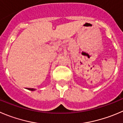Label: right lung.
Wrapping results in <instances>:
<instances>
[{
  "mask_svg": "<svg viewBox=\"0 0 123 123\" xmlns=\"http://www.w3.org/2000/svg\"><path fill=\"white\" fill-rule=\"evenodd\" d=\"M27 89L28 90H30V91H35V90H36V89H33V88H27Z\"/></svg>",
  "mask_w": 123,
  "mask_h": 123,
  "instance_id": "obj_1",
  "label": "right lung"
}]
</instances>
